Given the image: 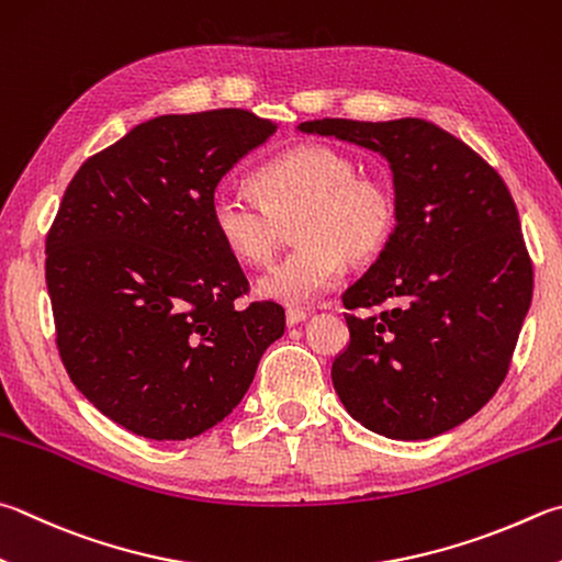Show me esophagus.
<instances>
[{
  "mask_svg": "<svg viewBox=\"0 0 562 562\" xmlns=\"http://www.w3.org/2000/svg\"><path fill=\"white\" fill-rule=\"evenodd\" d=\"M310 312L307 310H288V314H284V319H288V326H297L302 324L304 319H307Z\"/></svg>",
  "mask_w": 562,
  "mask_h": 562,
  "instance_id": "34e87169",
  "label": "esophagus"
}]
</instances>
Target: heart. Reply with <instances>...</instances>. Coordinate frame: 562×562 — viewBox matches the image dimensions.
Returning <instances> with one entry per match:
<instances>
[{"instance_id": "b5f03b06", "label": "heart", "mask_w": 562, "mask_h": 562, "mask_svg": "<svg viewBox=\"0 0 562 562\" xmlns=\"http://www.w3.org/2000/svg\"><path fill=\"white\" fill-rule=\"evenodd\" d=\"M260 201L243 191L218 189L209 216L226 250L248 265H262L278 250L284 223L294 216L300 246L258 280V294L288 307H304L331 290L353 262L379 255L397 223L393 191L361 179V169L344 151L302 145L272 159L255 175Z\"/></svg>"}]
</instances>
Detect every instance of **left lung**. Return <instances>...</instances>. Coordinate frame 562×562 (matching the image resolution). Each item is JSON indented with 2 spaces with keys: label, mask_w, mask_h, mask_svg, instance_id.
Here are the masks:
<instances>
[{
  "label": "left lung",
  "mask_w": 562,
  "mask_h": 562,
  "mask_svg": "<svg viewBox=\"0 0 562 562\" xmlns=\"http://www.w3.org/2000/svg\"><path fill=\"white\" fill-rule=\"evenodd\" d=\"M300 132L366 147L391 165L397 226L341 294L349 344L331 381L356 423L430 440L492 401L533 294V268L504 179L432 122L310 120Z\"/></svg>",
  "instance_id": "left-lung-1"
}]
</instances>
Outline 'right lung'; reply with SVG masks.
Listing matches in <instances>:
<instances>
[{
	"label": "right lung",
	"mask_w": 562,
	"mask_h": 562,
	"mask_svg": "<svg viewBox=\"0 0 562 562\" xmlns=\"http://www.w3.org/2000/svg\"><path fill=\"white\" fill-rule=\"evenodd\" d=\"M278 130L248 110L159 115L90 157L46 238L56 344L70 381L147 440H189L233 413L284 334L211 226L228 171Z\"/></svg>",
	"instance_id": "add662e5"
}]
</instances>
